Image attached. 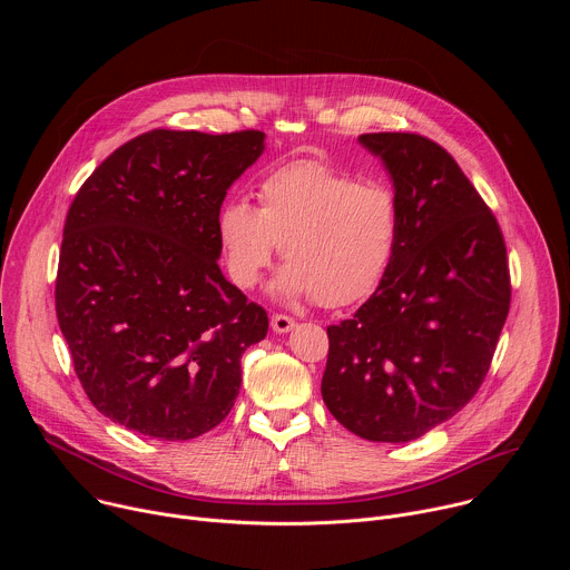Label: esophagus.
Returning a JSON list of instances; mask_svg holds the SVG:
<instances>
[{
	"label": "esophagus",
	"mask_w": 570,
	"mask_h": 570,
	"mask_svg": "<svg viewBox=\"0 0 570 570\" xmlns=\"http://www.w3.org/2000/svg\"><path fill=\"white\" fill-rule=\"evenodd\" d=\"M271 327H273V332H277V334H286V332H291V330L295 327V320H293L291 315H284V313H273Z\"/></svg>",
	"instance_id": "34e87169"
}]
</instances>
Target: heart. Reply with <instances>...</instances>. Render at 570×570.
I'll list each match as a JSON object with an SVG mask.
<instances>
[{"label": "heart", "mask_w": 570, "mask_h": 570, "mask_svg": "<svg viewBox=\"0 0 570 570\" xmlns=\"http://www.w3.org/2000/svg\"><path fill=\"white\" fill-rule=\"evenodd\" d=\"M401 229L394 187L361 180L327 161L293 159L266 174L259 209L232 198L218 209L216 236L227 277L250 291L277 248L288 264L275 293L347 306L367 297L392 266Z\"/></svg>", "instance_id": "obj_1"}]
</instances>
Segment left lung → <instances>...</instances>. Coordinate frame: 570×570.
<instances>
[{
    "label": "left lung",
    "instance_id": "1",
    "mask_svg": "<svg viewBox=\"0 0 570 570\" xmlns=\"http://www.w3.org/2000/svg\"><path fill=\"white\" fill-rule=\"evenodd\" d=\"M401 205L390 271L352 320L327 327L322 399L354 435L411 442L453 417L490 372L510 311L492 209L433 139L367 132Z\"/></svg>",
    "mask_w": 570,
    "mask_h": 570
}]
</instances>
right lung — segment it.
Here are the masks:
<instances>
[{"label": "right lung", "mask_w": 570, "mask_h": 570, "mask_svg": "<svg viewBox=\"0 0 570 570\" xmlns=\"http://www.w3.org/2000/svg\"><path fill=\"white\" fill-rule=\"evenodd\" d=\"M262 130H148L108 155L65 218L56 315L95 409L157 440L218 426L268 313L220 268L218 209Z\"/></svg>", "instance_id": "1"}]
</instances>
